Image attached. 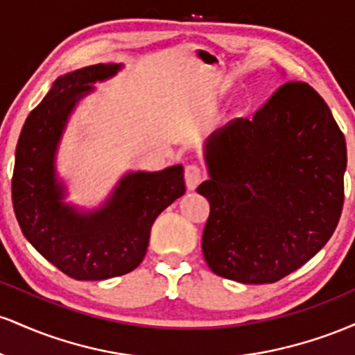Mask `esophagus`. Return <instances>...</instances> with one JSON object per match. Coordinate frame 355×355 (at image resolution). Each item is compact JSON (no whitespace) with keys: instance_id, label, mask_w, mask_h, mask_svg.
<instances>
[{"instance_id":"34e87169","label":"esophagus","mask_w":355,"mask_h":355,"mask_svg":"<svg viewBox=\"0 0 355 355\" xmlns=\"http://www.w3.org/2000/svg\"><path fill=\"white\" fill-rule=\"evenodd\" d=\"M203 178H205V172L198 165H189L185 168V183L189 190L197 189Z\"/></svg>"}]
</instances>
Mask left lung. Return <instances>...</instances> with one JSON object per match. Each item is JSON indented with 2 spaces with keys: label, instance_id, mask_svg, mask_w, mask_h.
<instances>
[{
  "label": "left lung",
  "instance_id": "1",
  "mask_svg": "<svg viewBox=\"0 0 355 355\" xmlns=\"http://www.w3.org/2000/svg\"><path fill=\"white\" fill-rule=\"evenodd\" d=\"M210 202L202 237L214 274L274 284L332 237L344 205L345 138L307 83L288 81L252 120H232L203 146Z\"/></svg>",
  "mask_w": 355,
  "mask_h": 355
}]
</instances>
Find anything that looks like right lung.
Here are the masks:
<instances>
[{
    "mask_svg": "<svg viewBox=\"0 0 355 355\" xmlns=\"http://www.w3.org/2000/svg\"><path fill=\"white\" fill-rule=\"evenodd\" d=\"M121 63H100L60 76L24 121L16 145L13 207L23 235L48 262L76 280L128 274L146 254L155 218L185 193L183 166L128 172L107 202L85 210L67 203L56 153L68 118L93 83L115 76Z\"/></svg>",
    "mask_w": 355,
    "mask_h": 355,
    "instance_id": "obj_1",
    "label": "right lung"
}]
</instances>
